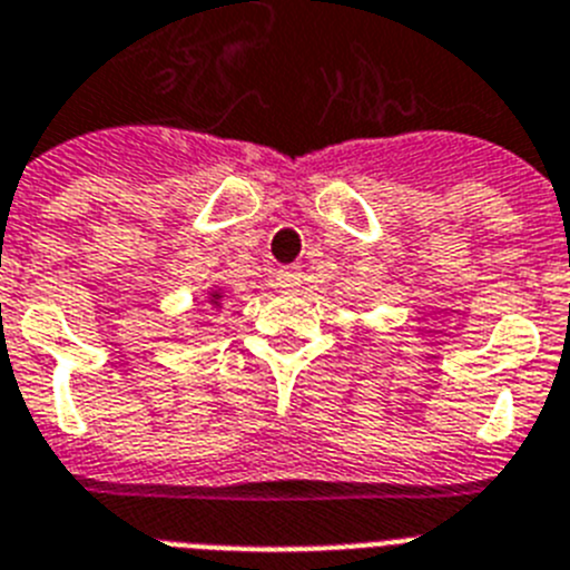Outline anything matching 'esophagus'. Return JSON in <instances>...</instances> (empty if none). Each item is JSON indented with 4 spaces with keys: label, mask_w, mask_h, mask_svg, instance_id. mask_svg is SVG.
I'll list each match as a JSON object with an SVG mask.
<instances>
[{
    "label": "esophagus",
    "mask_w": 570,
    "mask_h": 570,
    "mask_svg": "<svg viewBox=\"0 0 570 570\" xmlns=\"http://www.w3.org/2000/svg\"><path fill=\"white\" fill-rule=\"evenodd\" d=\"M275 284L286 292L297 289L301 286V266H281L278 275H275Z\"/></svg>",
    "instance_id": "34e87169"
}]
</instances>
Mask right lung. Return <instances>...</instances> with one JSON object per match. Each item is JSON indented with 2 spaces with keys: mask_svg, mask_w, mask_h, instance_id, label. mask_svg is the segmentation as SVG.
Listing matches in <instances>:
<instances>
[{
  "mask_svg": "<svg viewBox=\"0 0 570 570\" xmlns=\"http://www.w3.org/2000/svg\"><path fill=\"white\" fill-rule=\"evenodd\" d=\"M222 301H224L222 286H213V289H207V304L213 306V309H222Z\"/></svg>",
  "mask_w": 570,
  "mask_h": 570,
  "instance_id": "right-lung-1",
  "label": "right lung"
}]
</instances>
